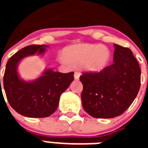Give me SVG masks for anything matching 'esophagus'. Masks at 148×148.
Masks as SVG:
<instances>
[{
    "instance_id": "1",
    "label": "esophagus",
    "mask_w": 148,
    "mask_h": 148,
    "mask_svg": "<svg viewBox=\"0 0 148 148\" xmlns=\"http://www.w3.org/2000/svg\"><path fill=\"white\" fill-rule=\"evenodd\" d=\"M81 73L79 72H75V74H74V78H75V80H78L79 78H80Z\"/></svg>"
}]
</instances>
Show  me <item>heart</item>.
Listing matches in <instances>:
<instances>
[{
  "mask_svg": "<svg viewBox=\"0 0 148 148\" xmlns=\"http://www.w3.org/2000/svg\"><path fill=\"white\" fill-rule=\"evenodd\" d=\"M61 62L82 66L87 71L98 73L107 67L111 58L108 47L99 44H82L67 47L64 50Z\"/></svg>",
  "mask_w": 148,
  "mask_h": 148,
  "instance_id": "b5f03b06",
  "label": "heart"
}]
</instances>
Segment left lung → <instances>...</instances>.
Returning <instances> with one entry per match:
<instances>
[{"label":"left lung","instance_id":"obj_1","mask_svg":"<svg viewBox=\"0 0 148 148\" xmlns=\"http://www.w3.org/2000/svg\"><path fill=\"white\" fill-rule=\"evenodd\" d=\"M113 64L99 73H84L82 102L94 118L111 119L122 114L136 97L141 69L129 48L114 44Z\"/></svg>","mask_w":148,"mask_h":148}]
</instances>
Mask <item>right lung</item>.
Segmentation results:
<instances>
[{
    "mask_svg": "<svg viewBox=\"0 0 148 148\" xmlns=\"http://www.w3.org/2000/svg\"><path fill=\"white\" fill-rule=\"evenodd\" d=\"M47 47V45L27 46L6 63L3 75L6 98L12 108L26 117L44 118L53 114L58 108L61 95L74 79L73 72L61 73L53 69H46L40 77L31 82L20 78L18 73L20 61L27 56L43 55Z\"/></svg>",
    "mask_w": 148,
    "mask_h": 148,
    "instance_id": "add662e5",
    "label": "right lung"
}]
</instances>
